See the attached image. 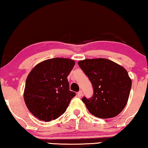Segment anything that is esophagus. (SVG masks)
<instances>
[{
    "mask_svg": "<svg viewBox=\"0 0 148 148\" xmlns=\"http://www.w3.org/2000/svg\"><path fill=\"white\" fill-rule=\"evenodd\" d=\"M77 95H78V97H81L82 96V90H80L78 93H77Z\"/></svg>",
    "mask_w": 148,
    "mask_h": 148,
    "instance_id": "34e87169",
    "label": "esophagus"
}]
</instances>
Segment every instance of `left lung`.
Here are the masks:
<instances>
[{"instance_id":"obj_1","label":"left lung","mask_w":148,"mask_h":148,"mask_svg":"<svg viewBox=\"0 0 148 148\" xmlns=\"http://www.w3.org/2000/svg\"><path fill=\"white\" fill-rule=\"evenodd\" d=\"M78 66L92 85V97L82 99L88 111L101 119L118 115L127 105L132 88L127 70L105 58L82 60Z\"/></svg>"}]
</instances>
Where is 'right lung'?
I'll return each mask as SVG.
<instances>
[{
    "label": "right lung",
    "instance_id": "right-lung-1",
    "mask_svg": "<svg viewBox=\"0 0 148 148\" xmlns=\"http://www.w3.org/2000/svg\"><path fill=\"white\" fill-rule=\"evenodd\" d=\"M74 60L56 58L37 64L29 74L24 90L28 109L40 121H50L65 113L76 93L70 91L67 77Z\"/></svg>",
    "mask_w": 148,
    "mask_h": 148
}]
</instances>
